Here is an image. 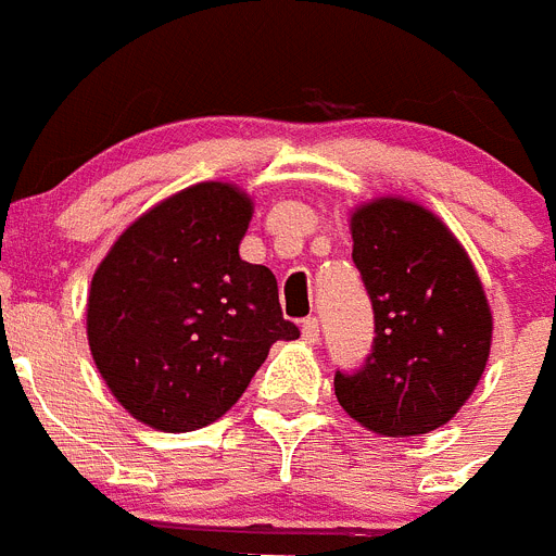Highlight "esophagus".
<instances>
[{
	"label": "esophagus",
	"instance_id": "34e87169",
	"mask_svg": "<svg viewBox=\"0 0 556 556\" xmlns=\"http://www.w3.org/2000/svg\"><path fill=\"white\" fill-rule=\"evenodd\" d=\"M301 337L306 343H317L320 340V320L317 317H306L301 324Z\"/></svg>",
	"mask_w": 556,
	"mask_h": 556
}]
</instances>
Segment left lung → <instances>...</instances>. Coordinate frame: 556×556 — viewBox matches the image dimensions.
<instances>
[{
  "label": "left lung",
  "mask_w": 556,
  "mask_h": 556,
  "mask_svg": "<svg viewBox=\"0 0 556 556\" xmlns=\"http://www.w3.org/2000/svg\"><path fill=\"white\" fill-rule=\"evenodd\" d=\"M354 264L374 309V345L357 371H334L337 402L379 435L447 425L476 391L492 312L453 232L405 199L351 216Z\"/></svg>",
  "instance_id": "1"
}]
</instances>
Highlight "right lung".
Wrapping results in <instances>:
<instances>
[{
  "mask_svg": "<svg viewBox=\"0 0 556 556\" xmlns=\"http://www.w3.org/2000/svg\"><path fill=\"white\" fill-rule=\"evenodd\" d=\"M253 202L199 182L142 213L94 269L87 334L109 391L142 425L188 433L225 416L267 359L301 337L278 281L239 255Z\"/></svg>",
  "mask_w": 556,
  "mask_h": 556,
  "instance_id": "obj_1",
  "label": "right lung"
}]
</instances>
